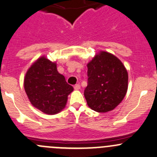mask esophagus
Segmentation results:
<instances>
[{"label": "esophagus", "instance_id": "obj_1", "mask_svg": "<svg viewBox=\"0 0 157 157\" xmlns=\"http://www.w3.org/2000/svg\"><path fill=\"white\" fill-rule=\"evenodd\" d=\"M74 90H79L80 89V84H76V85L74 86Z\"/></svg>", "mask_w": 157, "mask_h": 157}]
</instances>
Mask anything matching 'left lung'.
I'll list each match as a JSON object with an SVG mask.
<instances>
[{
    "label": "left lung",
    "mask_w": 157,
    "mask_h": 157,
    "mask_svg": "<svg viewBox=\"0 0 157 157\" xmlns=\"http://www.w3.org/2000/svg\"><path fill=\"white\" fill-rule=\"evenodd\" d=\"M87 67L88 85L84 96L88 106L99 113L113 110L128 90V72L123 62L113 54L100 51Z\"/></svg>",
    "instance_id": "8db88e82"
}]
</instances>
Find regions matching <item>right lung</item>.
Here are the masks:
<instances>
[{
	"instance_id": "add662e5",
	"label": "right lung",
	"mask_w": 157,
	"mask_h": 157,
	"mask_svg": "<svg viewBox=\"0 0 157 157\" xmlns=\"http://www.w3.org/2000/svg\"><path fill=\"white\" fill-rule=\"evenodd\" d=\"M24 88L31 105L49 115L62 111L67 96L74 90L58 72L56 62H51L45 56L38 58L28 69Z\"/></svg>"
}]
</instances>
